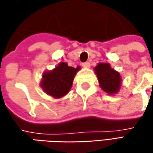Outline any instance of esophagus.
<instances>
[{
    "mask_svg": "<svg viewBox=\"0 0 153 153\" xmlns=\"http://www.w3.org/2000/svg\"><path fill=\"white\" fill-rule=\"evenodd\" d=\"M82 66H83V67H86V68H88V67L90 66V63H89V62L82 63Z\"/></svg>",
    "mask_w": 153,
    "mask_h": 153,
    "instance_id": "esophagus-1",
    "label": "esophagus"
}]
</instances>
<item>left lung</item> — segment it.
<instances>
[{"label":"left lung","instance_id":"1","mask_svg":"<svg viewBox=\"0 0 153 153\" xmlns=\"http://www.w3.org/2000/svg\"><path fill=\"white\" fill-rule=\"evenodd\" d=\"M95 73L97 75L100 87L104 91L108 94H115L119 91L121 78L120 74L112 69L109 64L99 63L95 67Z\"/></svg>","mask_w":153,"mask_h":153}]
</instances>
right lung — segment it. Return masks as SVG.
Returning <instances> with one entry per match:
<instances>
[{"mask_svg": "<svg viewBox=\"0 0 153 153\" xmlns=\"http://www.w3.org/2000/svg\"><path fill=\"white\" fill-rule=\"evenodd\" d=\"M80 68L68 66L66 63H60L58 66L43 74L42 88L48 95L59 98L66 95L74 81V78Z\"/></svg>", "mask_w": 153, "mask_h": 153, "instance_id": "1", "label": "right lung"}]
</instances>
